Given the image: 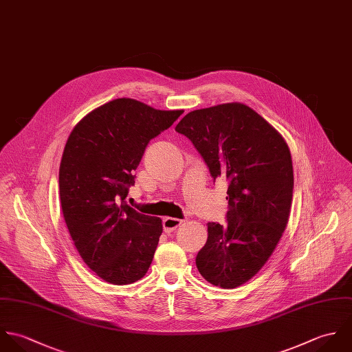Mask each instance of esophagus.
<instances>
[{
	"label": "esophagus",
	"mask_w": 352,
	"mask_h": 352,
	"mask_svg": "<svg viewBox=\"0 0 352 352\" xmlns=\"http://www.w3.org/2000/svg\"><path fill=\"white\" fill-rule=\"evenodd\" d=\"M181 224H182V220L175 219V217H166V219H163V230L166 232L175 231Z\"/></svg>",
	"instance_id": "34e87169"
}]
</instances>
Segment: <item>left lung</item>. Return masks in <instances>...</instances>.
Masks as SVG:
<instances>
[{
	"mask_svg": "<svg viewBox=\"0 0 352 352\" xmlns=\"http://www.w3.org/2000/svg\"><path fill=\"white\" fill-rule=\"evenodd\" d=\"M175 131L192 141L213 181L228 184L226 224L208 223L196 265L213 285L235 288L264 267L287 226L294 188L289 149L275 128L242 103L195 110Z\"/></svg>",
	"mask_w": 352,
	"mask_h": 352,
	"instance_id": "1",
	"label": "left lung"
}]
</instances>
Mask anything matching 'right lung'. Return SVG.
<instances>
[{"label":"right lung","instance_id":"1","mask_svg":"<svg viewBox=\"0 0 352 352\" xmlns=\"http://www.w3.org/2000/svg\"><path fill=\"white\" fill-rule=\"evenodd\" d=\"M182 113L121 98L85 116L67 141L60 166L64 219L82 261L107 283L140 280L152 263L162 220L125 199L148 142Z\"/></svg>","mask_w":352,"mask_h":352}]
</instances>
